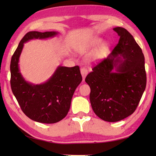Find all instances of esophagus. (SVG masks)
<instances>
[{
    "instance_id": "esophagus-1",
    "label": "esophagus",
    "mask_w": 156,
    "mask_h": 156,
    "mask_svg": "<svg viewBox=\"0 0 156 156\" xmlns=\"http://www.w3.org/2000/svg\"><path fill=\"white\" fill-rule=\"evenodd\" d=\"M80 72H81L82 78H83V81H84L86 76H87V75L88 74V69L85 68H82L80 69Z\"/></svg>"
}]
</instances>
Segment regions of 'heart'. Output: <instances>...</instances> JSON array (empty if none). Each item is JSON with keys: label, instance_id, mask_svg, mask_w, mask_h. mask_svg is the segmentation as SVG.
<instances>
[{"label": "heart", "instance_id": "obj_1", "mask_svg": "<svg viewBox=\"0 0 156 156\" xmlns=\"http://www.w3.org/2000/svg\"><path fill=\"white\" fill-rule=\"evenodd\" d=\"M102 41V39L98 37H94L90 39V40H89L87 44L83 45L79 49V51L80 52H85L91 48H94L95 46L98 45ZM109 46H110V44L108 41H105L101 44V45L99 47L92 53L90 57L94 60H97V59H101L103 57L107 51V49H108Z\"/></svg>", "mask_w": 156, "mask_h": 156}]
</instances>
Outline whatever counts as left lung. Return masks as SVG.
I'll return each instance as SVG.
<instances>
[{
  "label": "left lung",
  "instance_id": "1",
  "mask_svg": "<svg viewBox=\"0 0 156 156\" xmlns=\"http://www.w3.org/2000/svg\"><path fill=\"white\" fill-rule=\"evenodd\" d=\"M113 30L120 37L117 45L85 79L90 88L92 110L108 122L119 121L133 114L146 87L141 48L125 28Z\"/></svg>",
  "mask_w": 156,
  "mask_h": 156
}]
</instances>
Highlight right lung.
Masks as SVG:
<instances>
[{
    "mask_svg": "<svg viewBox=\"0 0 156 156\" xmlns=\"http://www.w3.org/2000/svg\"><path fill=\"white\" fill-rule=\"evenodd\" d=\"M58 34L56 31L28 32L13 54L10 66L11 89L21 110L29 119L42 123H55L67 115L74 92L82 80L80 68L59 66L44 83L34 84L26 81L20 72L19 57L25 43Z\"/></svg>",
    "mask_w": 156,
    "mask_h": 156,
    "instance_id": "obj_1",
    "label": "right lung"
}]
</instances>
